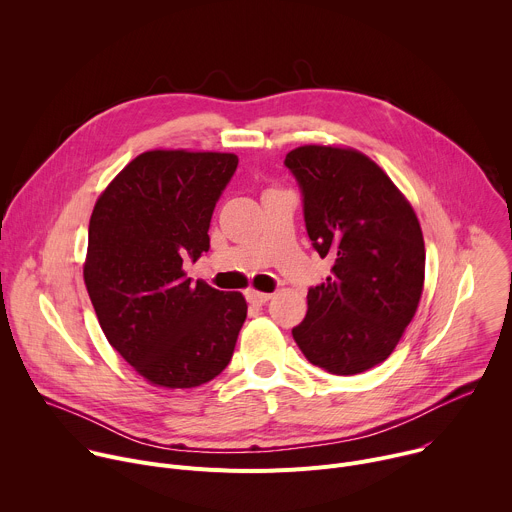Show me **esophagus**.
Listing matches in <instances>:
<instances>
[{"label": "esophagus", "mask_w": 512, "mask_h": 512, "mask_svg": "<svg viewBox=\"0 0 512 512\" xmlns=\"http://www.w3.org/2000/svg\"><path fill=\"white\" fill-rule=\"evenodd\" d=\"M247 300H249L251 304H255V306H263V304H267V302L271 300V294H263V291H253V289H249V291H247Z\"/></svg>", "instance_id": "obj_1"}]
</instances>
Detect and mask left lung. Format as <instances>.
Returning a JSON list of instances; mask_svg holds the SVG:
<instances>
[{"mask_svg":"<svg viewBox=\"0 0 512 512\" xmlns=\"http://www.w3.org/2000/svg\"><path fill=\"white\" fill-rule=\"evenodd\" d=\"M318 255L334 261L326 283L308 289V314L291 334L304 356L332 375L383 362L415 316L425 247L417 216L367 156L304 145L285 156Z\"/></svg>","mask_w":512,"mask_h":512,"instance_id":"obj_1","label":"left lung"}]
</instances>
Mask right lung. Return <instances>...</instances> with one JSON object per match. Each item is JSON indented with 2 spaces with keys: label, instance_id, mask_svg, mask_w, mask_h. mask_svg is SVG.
I'll use <instances>...</instances> for the list:
<instances>
[{
  "label": "right lung",
  "instance_id": "obj_1",
  "mask_svg": "<svg viewBox=\"0 0 512 512\" xmlns=\"http://www.w3.org/2000/svg\"><path fill=\"white\" fill-rule=\"evenodd\" d=\"M235 154L156 150L129 162L95 204L85 283L109 344L152 385L190 389L231 362L247 302L190 283Z\"/></svg>",
  "mask_w": 512,
  "mask_h": 512
}]
</instances>
